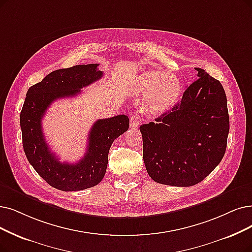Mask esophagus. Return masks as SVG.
<instances>
[{"label":"esophagus","instance_id":"1","mask_svg":"<svg viewBox=\"0 0 252 252\" xmlns=\"http://www.w3.org/2000/svg\"><path fill=\"white\" fill-rule=\"evenodd\" d=\"M140 121H142V118L137 115H132L130 117V127L132 129H136L138 128L139 124H140Z\"/></svg>","mask_w":252,"mask_h":252}]
</instances>
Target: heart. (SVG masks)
<instances>
[{"label": "heart", "instance_id": "1", "mask_svg": "<svg viewBox=\"0 0 252 252\" xmlns=\"http://www.w3.org/2000/svg\"><path fill=\"white\" fill-rule=\"evenodd\" d=\"M135 96L145 98L149 114L164 113L177 101L181 84L178 77L161 71H149L138 76L131 85Z\"/></svg>", "mask_w": 252, "mask_h": 252}]
</instances>
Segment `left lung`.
Returning a JSON list of instances; mask_svg holds the SVG:
<instances>
[{"label": "left lung", "mask_w": 252, "mask_h": 252, "mask_svg": "<svg viewBox=\"0 0 252 252\" xmlns=\"http://www.w3.org/2000/svg\"><path fill=\"white\" fill-rule=\"evenodd\" d=\"M198 78L182 100L139 127L143 156L155 182L179 187L195 185L223 158L229 130L227 100L219 80L195 68Z\"/></svg>", "instance_id": "8db88e82"}]
</instances>
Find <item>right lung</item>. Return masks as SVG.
I'll return each mask as SVG.
<instances>
[{
	"label": "right lung",
	"instance_id": "obj_1",
	"mask_svg": "<svg viewBox=\"0 0 252 252\" xmlns=\"http://www.w3.org/2000/svg\"><path fill=\"white\" fill-rule=\"evenodd\" d=\"M98 65H76L56 70L27 92L21 112L25 153L38 175L59 190H84L101 182L106 172L110 146L129 128V119L125 115L96 121L89 132L87 152L76 163L60 162L49 150L41 124L48 106L57 99L79 94L80 89L101 78L103 72Z\"/></svg>",
	"mask_w": 252,
	"mask_h": 252
}]
</instances>
